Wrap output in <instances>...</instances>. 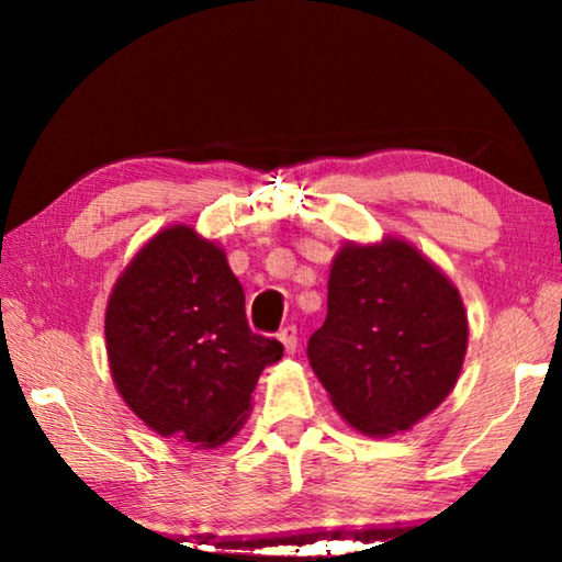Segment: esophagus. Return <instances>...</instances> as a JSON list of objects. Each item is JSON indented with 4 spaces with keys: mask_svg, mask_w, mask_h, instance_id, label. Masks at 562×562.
Segmentation results:
<instances>
[{
    "mask_svg": "<svg viewBox=\"0 0 562 562\" xmlns=\"http://www.w3.org/2000/svg\"><path fill=\"white\" fill-rule=\"evenodd\" d=\"M278 339L282 341V347H284V351H288V355H294V351H297V329H294V327L280 329Z\"/></svg>",
    "mask_w": 562,
    "mask_h": 562,
    "instance_id": "1",
    "label": "esophagus"
}]
</instances>
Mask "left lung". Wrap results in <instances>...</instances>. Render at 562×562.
Wrapping results in <instances>:
<instances>
[{
	"instance_id": "obj_1",
	"label": "left lung",
	"mask_w": 562,
	"mask_h": 562,
	"mask_svg": "<svg viewBox=\"0 0 562 562\" xmlns=\"http://www.w3.org/2000/svg\"><path fill=\"white\" fill-rule=\"evenodd\" d=\"M465 347L461 292L422 250L394 235L339 247L307 357L351 429L372 439L412 429L453 392Z\"/></svg>"
}]
</instances>
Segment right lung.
<instances>
[{
  "label": "right lung",
  "instance_id": "1",
  "mask_svg": "<svg viewBox=\"0 0 562 562\" xmlns=\"http://www.w3.org/2000/svg\"><path fill=\"white\" fill-rule=\"evenodd\" d=\"M106 355L123 402L164 439L215 449L243 429L278 339L245 319L225 250L193 225L164 227L133 255L109 294Z\"/></svg>",
  "mask_w": 562,
  "mask_h": 562
}]
</instances>
